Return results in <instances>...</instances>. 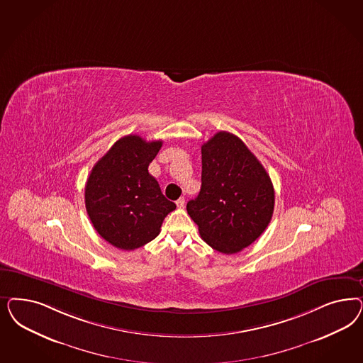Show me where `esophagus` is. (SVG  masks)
<instances>
[{
	"instance_id": "1",
	"label": "esophagus",
	"mask_w": 363,
	"mask_h": 363,
	"mask_svg": "<svg viewBox=\"0 0 363 363\" xmlns=\"http://www.w3.org/2000/svg\"><path fill=\"white\" fill-rule=\"evenodd\" d=\"M184 203H186L184 198H180V199L176 200V206H177V208H183V207H184Z\"/></svg>"
}]
</instances>
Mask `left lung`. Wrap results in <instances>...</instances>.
Returning <instances> with one entry per match:
<instances>
[{"label":"left lung","mask_w":363,"mask_h":363,"mask_svg":"<svg viewBox=\"0 0 363 363\" xmlns=\"http://www.w3.org/2000/svg\"><path fill=\"white\" fill-rule=\"evenodd\" d=\"M275 192L264 167L230 132L201 145V188L187 203L201 239L222 254H236L267 228Z\"/></svg>","instance_id":"obj_1"}]
</instances>
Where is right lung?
<instances>
[{"instance_id": "add662e5", "label": "right lung", "mask_w": 363, "mask_h": 363, "mask_svg": "<svg viewBox=\"0 0 363 363\" xmlns=\"http://www.w3.org/2000/svg\"><path fill=\"white\" fill-rule=\"evenodd\" d=\"M162 144L124 136L94 164L86 180L85 207L94 230L120 250H136L153 240L164 218L176 208L148 172Z\"/></svg>"}]
</instances>
